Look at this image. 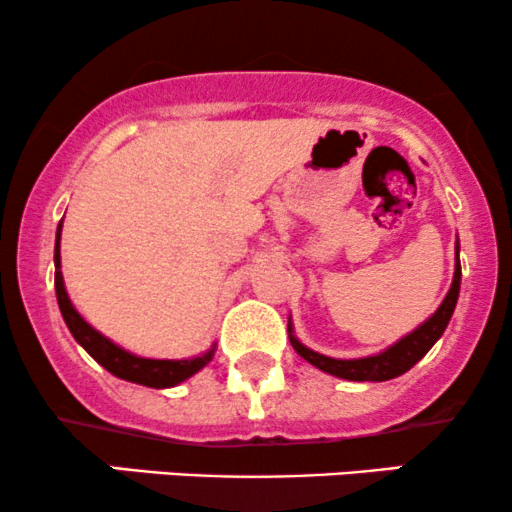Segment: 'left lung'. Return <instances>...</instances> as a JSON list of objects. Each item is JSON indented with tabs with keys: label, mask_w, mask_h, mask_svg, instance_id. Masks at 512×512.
Returning a JSON list of instances; mask_svg holds the SVG:
<instances>
[{
	"label": "left lung",
	"mask_w": 512,
	"mask_h": 512,
	"mask_svg": "<svg viewBox=\"0 0 512 512\" xmlns=\"http://www.w3.org/2000/svg\"><path fill=\"white\" fill-rule=\"evenodd\" d=\"M460 279H462V267H460V240L455 243V276H452V284L448 296L443 298L440 308L428 317L426 322H421L414 332H409L407 337H402L399 342L387 346L380 354L366 356V358H332L325 354H317V351L308 349V346L298 342V337L293 334V325L289 320V339L291 346L296 349V354L305 358L308 363H313L315 368L325 370V373L334 375V378L342 380H354V383H383V380L399 378L402 373H407L409 368H414L428 354L433 344L443 337L445 327H448L452 313H455L457 298H460Z\"/></svg>",
	"instance_id": "left-lung-1"
}]
</instances>
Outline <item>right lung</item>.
Returning a JSON list of instances; mask_svg holds the SVG:
<instances>
[{
	"instance_id": "right-lung-1",
	"label": "right lung",
	"mask_w": 512,
	"mask_h": 512,
	"mask_svg": "<svg viewBox=\"0 0 512 512\" xmlns=\"http://www.w3.org/2000/svg\"><path fill=\"white\" fill-rule=\"evenodd\" d=\"M60 240H62V221L57 226V238H55V293H57V305H60V313L67 322L72 337L88 351V356L93 361H98L101 366L113 373L115 378L127 380V383H137L146 387H156V390H166V387H175L185 383L187 378L199 373L207 363L214 358L216 344L211 346L204 354L192 356V358H144L137 354H129L127 349L110 342L105 334L93 330L91 325L79 315V310L74 308V303L69 301L67 286H64L62 276V260H60Z\"/></svg>"
}]
</instances>
